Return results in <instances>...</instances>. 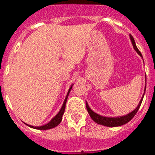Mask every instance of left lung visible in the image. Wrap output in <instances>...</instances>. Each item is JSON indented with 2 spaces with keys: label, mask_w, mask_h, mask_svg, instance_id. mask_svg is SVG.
Instances as JSON below:
<instances>
[{
  "label": "left lung",
  "mask_w": 155,
  "mask_h": 155,
  "mask_svg": "<svg viewBox=\"0 0 155 155\" xmlns=\"http://www.w3.org/2000/svg\"><path fill=\"white\" fill-rule=\"evenodd\" d=\"M130 38H131V40H132V43H133V45L134 47V49H135V51L142 56L141 52L138 51L136 44H135L133 37L132 35H130ZM145 89H146V88H145ZM143 96H144V94H143ZM143 98H142V100H140V102H139V104L137 105V107L133 112L129 113L128 115H127V116H120V117H105V116H100V115L94 113V112L91 109L89 108V106H88L87 102H86V108H87V110H88L90 117L93 119L94 121H95L96 123L103 125V126H106V127H119V126H121V125H124L126 123H127L128 121H130V120L133 119L134 116L137 114V112L138 110L139 107H140L141 104H142V101H143Z\"/></svg>",
  "instance_id": "8db88e82"
}]
</instances>
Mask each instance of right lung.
<instances>
[{"label": "right lung", "mask_w": 155, "mask_h": 155, "mask_svg": "<svg viewBox=\"0 0 155 155\" xmlns=\"http://www.w3.org/2000/svg\"><path fill=\"white\" fill-rule=\"evenodd\" d=\"M71 87L69 88V90H68L67 97H66V99H65V100H64V103L63 104H62V106H61V110L59 111V113H58V114H57L54 118H52V120H51L49 123L44 125V126H41V127H33V126H29V125H28V126H29L30 127H33V128L39 129V130H47V129H51V128H54V127H55L56 126H58V125L61 123V120H62V116H63L64 111H65L66 103H67V98H68V94H69V93H70V91H71Z\"/></svg>", "instance_id": "obj_1"}]
</instances>
